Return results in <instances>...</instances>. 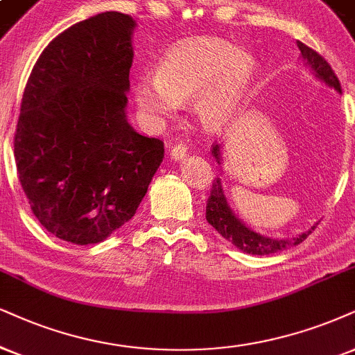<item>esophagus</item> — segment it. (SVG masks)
I'll return each instance as SVG.
<instances>
[{
	"mask_svg": "<svg viewBox=\"0 0 355 355\" xmlns=\"http://www.w3.org/2000/svg\"><path fill=\"white\" fill-rule=\"evenodd\" d=\"M186 155H187V148L184 146V144H181V143L174 144V146L171 148V150H169V156H171V159H174V161H181V159H184Z\"/></svg>",
	"mask_w": 355,
	"mask_h": 355,
	"instance_id": "esophagus-1",
	"label": "esophagus"
}]
</instances>
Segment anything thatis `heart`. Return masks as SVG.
Here are the masks:
<instances>
[{
    "instance_id": "1",
    "label": "heart",
    "mask_w": 355,
    "mask_h": 355,
    "mask_svg": "<svg viewBox=\"0 0 355 355\" xmlns=\"http://www.w3.org/2000/svg\"><path fill=\"white\" fill-rule=\"evenodd\" d=\"M255 76V59L218 37L184 41L156 65V76L139 77L135 102L144 115L161 123L192 100V112L204 128L217 130L229 120Z\"/></svg>"
}]
</instances>
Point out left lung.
Returning a JSON list of instances; mask_svg holds the SVG:
<instances>
[{"instance_id": "8db88e82", "label": "left lung", "mask_w": 355, "mask_h": 355, "mask_svg": "<svg viewBox=\"0 0 355 355\" xmlns=\"http://www.w3.org/2000/svg\"><path fill=\"white\" fill-rule=\"evenodd\" d=\"M298 47L301 51V59L304 60V64L311 69L314 76L319 80L324 82L326 85H329L331 89L340 94V84L339 78L336 77L334 71L331 69V65L326 62L324 57L319 55L316 51H313L311 47H308L306 44L298 41ZM212 155L217 159V163H222V153L218 144L212 146ZM205 218L216 229L218 234L222 235L225 240H229L245 253H252V255H270V253H277L284 250L290 245H298L308 237L311 232L316 229V225H313L308 232L296 235L290 240H278V239H270L265 235L257 234L252 229H248L240 218L235 216L234 211L230 209L229 202H227L224 187H222L220 178H216V181L212 182L211 196L207 199V207H205Z\"/></svg>"}]
</instances>
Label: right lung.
<instances>
[{
  "mask_svg": "<svg viewBox=\"0 0 355 355\" xmlns=\"http://www.w3.org/2000/svg\"><path fill=\"white\" fill-rule=\"evenodd\" d=\"M137 23L107 11L71 26L26 84L15 159L31 211L57 239L103 242L137 212L164 143L126 120Z\"/></svg>",
  "mask_w": 355,
  "mask_h": 355,
  "instance_id": "right-lung-1",
  "label": "right lung"
}]
</instances>
